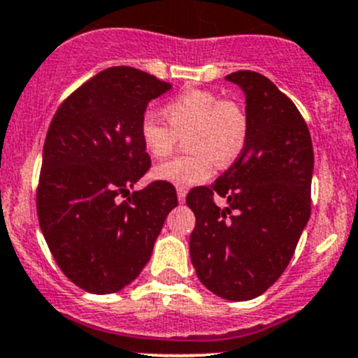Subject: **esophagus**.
<instances>
[{
  "instance_id": "1",
  "label": "esophagus",
  "mask_w": 358,
  "mask_h": 358,
  "mask_svg": "<svg viewBox=\"0 0 358 358\" xmlns=\"http://www.w3.org/2000/svg\"><path fill=\"white\" fill-rule=\"evenodd\" d=\"M176 192H178V201H180V202H185L187 190H185V189H180V187H178V190H176Z\"/></svg>"
}]
</instances>
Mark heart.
Masks as SVG:
<instances>
[{"instance_id":"1","label":"heart","mask_w":358,"mask_h":358,"mask_svg":"<svg viewBox=\"0 0 358 358\" xmlns=\"http://www.w3.org/2000/svg\"><path fill=\"white\" fill-rule=\"evenodd\" d=\"M168 124L145 114L140 124L143 147L152 157L173 152L178 135H187L189 154L173 157L156 168V178L187 189L211 178L216 168L229 166L241 156L248 142L249 115L236 99H220L211 90H187L162 109Z\"/></svg>"}]
</instances>
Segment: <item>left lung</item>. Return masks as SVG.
Here are the masks:
<instances>
[{"instance_id":"1","label":"left lung","mask_w":358,"mask_h":358,"mask_svg":"<svg viewBox=\"0 0 358 358\" xmlns=\"http://www.w3.org/2000/svg\"><path fill=\"white\" fill-rule=\"evenodd\" d=\"M227 81L246 93L248 142L215 183L187 194L196 215L190 259L209 291L248 301L282 275L308 223L313 147L303 115L268 78L237 71Z\"/></svg>"}]
</instances>
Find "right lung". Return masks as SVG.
<instances>
[{
	"label": "right lung",
	"instance_id": "right-lung-1",
	"mask_svg": "<svg viewBox=\"0 0 358 358\" xmlns=\"http://www.w3.org/2000/svg\"><path fill=\"white\" fill-rule=\"evenodd\" d=\"M169 88L138 69L109 67L72 92L50 122L36 192L39 227L64 275L93 294L140 275L178 204L162 180L117 202L149 171L140 124L150 100Z\"/></svg>",
	"mask_w": 358,
	"mask_h": 358
}]
</instances>
